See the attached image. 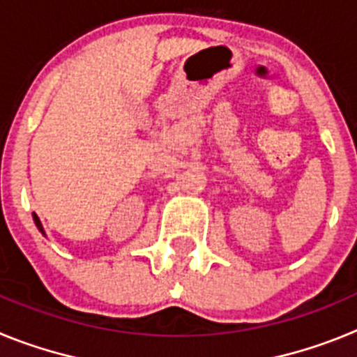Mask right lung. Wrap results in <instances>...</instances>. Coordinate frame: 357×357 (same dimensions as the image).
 <instances>
[{"mask_svg":"<svg viewBox=\"0 0 357 357\" xmlns=\"http://www.w3.org/2000/svg\"><path fill=\"white\" fill-rule=\"evenodd\" d=\"M33 222H36V225H37V229H39V230H40V232H43V234H44V229H43V223H40V220H39V218H37V214H36V213H33Z\"/></svg>","mask_w":357,"mask_h":357,"instance_id":"right-lung-1","label":"right lung"}]
</instances>
